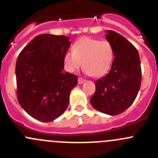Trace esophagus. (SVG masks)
<instances>
[{
  "instance_id": "obj_1",
  "label": "esophagus",
  "mask_w": 158,
  "mask_h": 158,
  "mask_svg": "<svg viewBox=\"0 0 158 158\" xmlns=\"http://www.w3.org/2000/svg\"><path fill=\"white\" fill-rule=\"evenodd\" d=\"M85 82V79H82V78H81V77H79V79H78V83L79 84H82V83H84Z\"/></svg>"
}]
</instances>
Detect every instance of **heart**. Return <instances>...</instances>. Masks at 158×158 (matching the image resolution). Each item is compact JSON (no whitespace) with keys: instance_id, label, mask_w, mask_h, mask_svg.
<instances>
[{"instance_id":"obj_1","label":"heart","mask_w":158,"mask_h":158,"mask_svg":"<svg viewBox=\"0 0 158 158\" xmlns=\"http://www.w3.org/2000/svg\"><path fill=\"white\" fill-rule=\"evenodd\" d=\"M114 59V49L108 40L92 37L78 40L73 51L63 56L65 69L73 73L83 65L84 71L92 77H101L109 71Z\"/></svg>"}]
</instances>
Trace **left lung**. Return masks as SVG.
<instances>
[{
    "instance_id": "8db88e82",
    "label": "left lung",
    "mask_w": 158,
    "mask_h": 158,
    "mask_svg": "<svg viewBox=\"0 0 158 158\" xmlns=\"http://www.w3.org/2000/svg\"><path fill=\"white\" fill-rule=\"evenodd\" d=\"M106 32L114 59L109 73L95 82L90 103L100 112L116 115L128 109L136 98L141 87V60L137 49L126 38L112 30Z\"/></svg>"
}]
</instances>
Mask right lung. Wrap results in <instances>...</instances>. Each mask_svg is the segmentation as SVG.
<instances>
[{
  "label": "right lung",
  "instance_id": "obj_1",
  "mask_svg": "<svg viewBox=\"0 0 158 158\" xmlns=\"http://www.w3.org/2000/svg\"><path fill=\"white\" fill-rule=\"evenodd\" d=\"M66 36H35L19 54L15 68L19 104L33 118L44 122L60 117L69 105L76 75L64 73L63 56L69 48Z\"/></svg>",
  "mask_w": 158,
  "mask_h": 158
}]
</instances>
